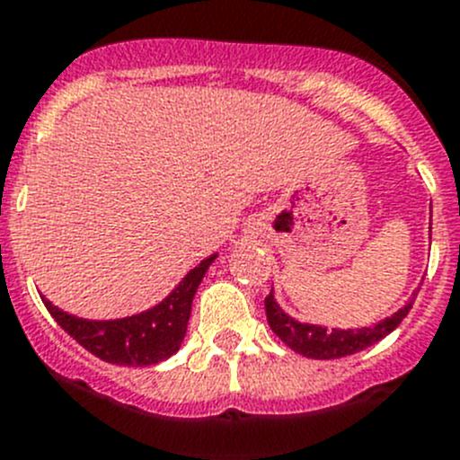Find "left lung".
<instances>
[{
	"instance_id": "left-lung-1",
	"label": "left lung",
	"mask_w": 460,
	"mask_h": 460,
	"mask_svg": "<svg viewBox=\"0 0 460 460\" xmlns=\"http://www.w3.org/2000/svg\"><path fill=\"white\" fill-rule=\"evenodd\" d=\"M413 299H411L404 308H399L397 313L385 317L384 322L375 324V327L363 329H333V332H329V329L315 327V324H302V322L293 320V317L286 315V313L279 308L272 293L265 297V315H268L270 329H272L290 349L306 356V358L329 360L342 358V356L356 354V351H363L366 347L375 345L381 338L388 336L390 332H394V329L399 327V322L409 315L411 306H413Z\"/></svg>"
}]
</instances>
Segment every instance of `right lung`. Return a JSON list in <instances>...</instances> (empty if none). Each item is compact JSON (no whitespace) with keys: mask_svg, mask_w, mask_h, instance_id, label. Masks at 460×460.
I'll return each instance as SVG.
<instances>
[{"mask_svg":"<svg viewBox=\"0 0 460 460\" xmlns=\"http://www.w3.org/2000/svg\"><path fill=\"white\" fill-rule=\"evenodd\" d=\"M213 261H216V254L192 268L158 306L138 313V315L122 317V320H84V317L61 311L49 299L42 297V302L51 317L97 358L113 363V366H156L181 347L188 329V317H190L192 297Z\"/></svg>","mask_w":460,"mask_h":460,"instance_id":"obj_1","label":"right lung"}]
</instances>
